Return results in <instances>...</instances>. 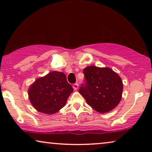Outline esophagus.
Masks as SVG:
<instances>
[{
	"label": "esophagus",
	"instance_id": "obj_1",
	"mask_svg": "<svg viewBox=\"0 0 152 152\" xmlns=\"http://www.w3.org/2000/svg\"><path fill=\"white\" fill-rule=\"evenodd\" d=\"M73 88L74 90H77V89H78V84H77V83H75V84L73 85Z\"/></svg>",
	"mask_w": 152,
	"mask_h": 152
}]
</instances>
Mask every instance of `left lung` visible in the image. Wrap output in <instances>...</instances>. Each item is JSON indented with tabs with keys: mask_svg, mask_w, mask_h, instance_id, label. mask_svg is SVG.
I'll use <instances>...</instances> for the list:
<instances>
[{
	"mask_svg": "<svg viewBox=\"0 0 152 152\" xmlns=\"http://www.w3.org/2000/svg\"><path fill=\"white\" fill-rule=\"evenodd\" d=\"M86 83L79 89V93L87 103L99 113L112 111L119 104L123 94L121 78L109 67L88 66L83 69Z\"/></svg>",
	"mask_w": 152,
	"mask_h": 152,
	"instance_id": "8db88e82",
	"label": "left lung"
}]
</instances>
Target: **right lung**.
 <instances>
[{
  "instance_id": "obj_1",
  "label": "right lung",
  "mask_w": 152,
  "mask_h": 152,
  "mask_svg": "<svg viewBox=\"0 0 152 152\" xmlns=\"http://www.w3.org/2000/svg\"><path fill=\"white\" fill-rule=\"evenodd\" d=\"M73 91L65 74L53 71L34 81L29 87L28 96L38 112L52 115L65 105Z\"/></svg>"
}]
</instances>
